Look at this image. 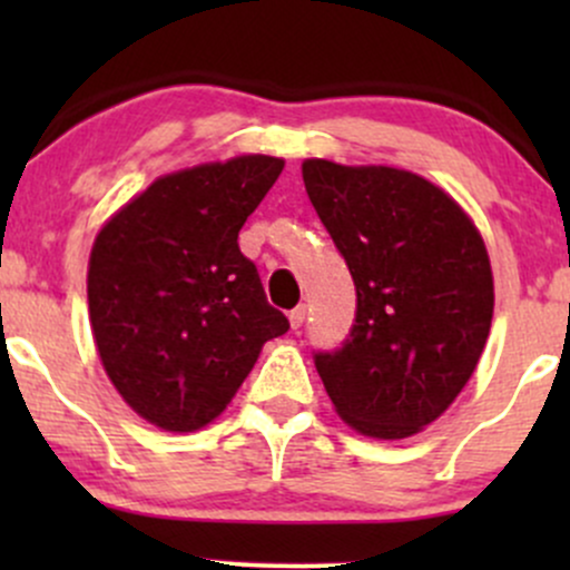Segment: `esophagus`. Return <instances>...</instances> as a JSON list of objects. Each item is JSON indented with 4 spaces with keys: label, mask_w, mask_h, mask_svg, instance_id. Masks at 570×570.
I'll use <instances>...</instances> for the list:
<instances>
[{
    "label": "esophagus",
    "mask_w": 570,
    "mask_h": 570,
    "mask_svg": "<svg viewBox=\"0 0 570 570\" xmlns=\"http://www.w3.org/2000/svg\"><path fill=\"white\" fill-rule=\"evenodd\" d=\"M305 316H307V307L305 305L294 307V311L289 313V326H292V330H299V326L305 324Z\"/></svg>",
    "instance_id": "esophagus-1"
}]
</instances>
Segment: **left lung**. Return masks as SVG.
<instances>
[{
  "label": "left lung",
  "mask_w": 570,
  "mask_h": 570,
  "mask_svg": "<svg viewBox=\"0 0 570 570\" xmlns=\"http://www.w3.org/2000/svg\"><path fill=\"white\" fill-rule=\"evenodd\" d=\"M303 181L356 284L343 348L316 353L335 412L372 440L434 423L474 375L493 322V271L474 219L394 166L307 158Z\"/></svg>",
  "instance_id": "1"
}]
</instances>
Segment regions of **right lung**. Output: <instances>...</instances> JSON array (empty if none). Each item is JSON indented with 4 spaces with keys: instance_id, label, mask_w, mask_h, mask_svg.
<instances>
[{
    "instance_id": "right-lung-1",
    "label": "right lung",
    "mask_w": 570,
    "mask_h": 570,
    "mask_svg": "<svg viewBox=\"0 0 570 570\" xmlns=\"http://www.w3.org/2000/svg\"><path fill=\"white\" fill-rule=\"evenodd\" d=\"M284 171L238 155L158 176L101 225L88 259L96 351L117 394L163 431L214 423L289 330L238 233Z\"/></svg>"
}]
</instances>
